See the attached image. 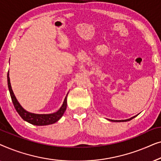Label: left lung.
Returning <instances> with one entry per match:
<instances>
[{"label": "left lung", "instance_id": "left-lung-1", "mask_svg": "<svg viewBox=\"0 0 161 161\" xmlns=\"http://www.w3.org/2000/svg\"><path fill=\"white\" fill-rule=\"evenodd\" d=\"M136 116H134L133 117H131L130 119H125V120H112V119H109V121H111V122H128V121H130L131 119H133V118H135Z\"/></svg>", "mask_w": 161, "mask_h": 161}]
</instances>
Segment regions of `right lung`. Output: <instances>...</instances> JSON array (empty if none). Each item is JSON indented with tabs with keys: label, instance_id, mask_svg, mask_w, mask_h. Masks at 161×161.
I'll list each match as a JSON object with an SVG mask.
<instances>
[{
	"label": "right lung",
	"instance_id": "1",
	"mask_svg": "<svg viewBox=\"0 0 161 161\" xmlns=\"http://www.w3.org/2000/svg\"><path fill=\"white\" fill-rule=\"evenodd\" d=\"M7 82H8V90H9V93L11 98H12V103L14 104V106L16 109L17 113L19 115L21 116L23 120L27 122L30 124L37 125V126H43V125H52L56 123V122L60 119L63 114L67 109V97L68 95V93L66 95L62 105H61L60 108H59L56 112L52 114H34L28 112L22 107V105L19 104L18 100H17L16 97H15L14 92L12 91V86H11L10 83V78H9V74H7Z\"/></svg>",
	"mask_w": 161,
	"mask_h": 161
}]
</instances>
